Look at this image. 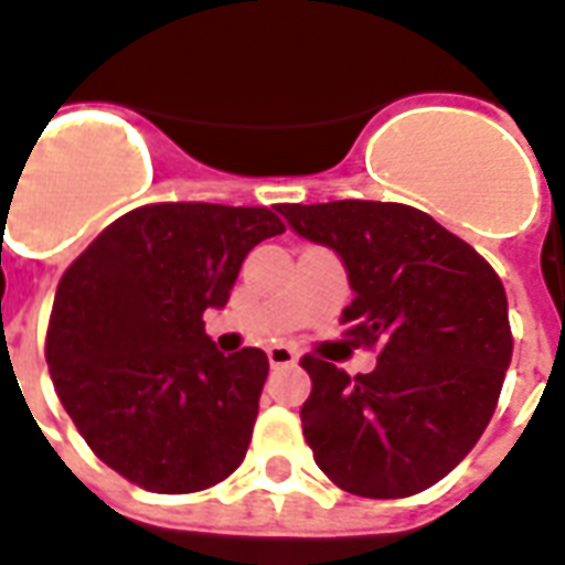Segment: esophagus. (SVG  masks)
<instances>
[{
    "instance_id": "1",
    "label": "esophagus",
    "mask_w": 565,
    "mask_h": 565,
    "mask_svg": "<svg viewBox=\"0 0 565 565\" xmlns=\"http://www.w3.org/2000/svg\"><path fill=\"white\" fill-rule=\"evenodd\" d=\"M267 361H270V367H291V364H298V352L288 349V345H270Z\"/></svg>"
}]
</instances>
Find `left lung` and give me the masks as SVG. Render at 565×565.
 Instances as JSON below:
<instances>
[{
    "instance_id": "left-lung-1",
    "label": "left lung",
    "mask_w": 565,
    "mask_h": 565,
    "mask_svg": "<svg viewBox=\"0 0 565 565\" xmlns=\"http://www.w3.org/2000/svg\"><path fill=\"white\" fill-rule=\"evenodd\" d=\"M288 225L340 255L355 300L345 337L376 370L300 358L312 379L303 436L324 476L355 497L427 491L472 451L512 361L505 288L467 241L394 201L277 204Z\"/></svg>"
}]
</instances>
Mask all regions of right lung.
I'll return each instance as SVG.
<instances>
[{
    "label": "right lung",
    "mask_w": 565,
    "mask_h": 565,
    "mask_svg": "<svg viewBox=\"0 0 565 565\" xmlns=\"http://www.w3.org/2000/svg\"><path fill=\"white\" fill-rule=\"evenodd\" d=\"M286 225L267 207L162 201L122 213L65 267L44 358L60 403L114 472L195 493L241 467L267 355H222L201 316Z\"/></svg>",
    "instance_id": "add662e5"
}]
</instances>
